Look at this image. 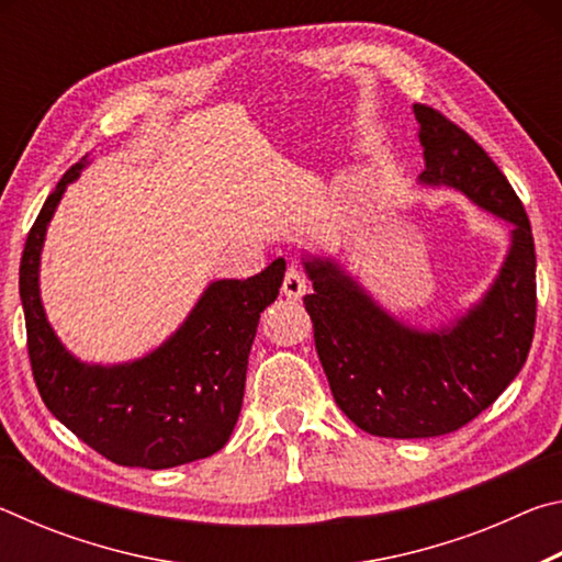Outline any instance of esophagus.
<instances>
[{
    "label": "esophagus",
    "instance_id": "esophagus-1",
    "mask_svg": "<svg viewBox=\"0 0 562 562\" xmlns=\"http://www.w3.org/2000/svg\"><path fill=\"white\" fill-rule=\"evenodd\" d=\"M304 292H307V278H304L297 265H290L282 280V294L290 300H300L304 297Z\"/></svg>",
    "mask_w": 562,
    "mask_h": 562
}]
</instances>
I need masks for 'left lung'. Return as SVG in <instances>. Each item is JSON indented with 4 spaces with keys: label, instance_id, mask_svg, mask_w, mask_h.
<instances>
[{
    "label": "left lung",
    "instance_id": "1",
    "mask_svg": "<svg viewBox=\"0 0 562 562\" xmlns=\"http://www.w3.org/2000/svg\"><path fill=\"white\" fill-rule=\"evenodd\" d=\"M414 116L426 164L418 183L461 190L513 231L481 302L441 329L404 325L335 260L302 258L315 288L304 310L335 402L361 431L386 439H429L473 422L518 376L536 331V245L520 198L443 113L414 103Z\"/></svg>",
    "mask_w": 562,
    "mask_h": 562
}]
</instances>
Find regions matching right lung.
Returning a JSON list of instances; mask_svg holds the SVG:
<instances>
[{"label":"right lung","mask_w":562,"mask_h":562,"mask_svg":"<svg viewBox=\"0 0 562 562\" xmlns=\"http://www.w3.org/2000/svg\"><path fill=\"white\" fill-rule=\"evenodd\" d=\"M89 158L66 170L46 198L19 265V297L36 389L71 434L119 465L173 469L221 451L237 424L247 357L260 312L278 300L284 260L247 280H215L183 325L150 355L126 364H87L46 319L40 262L46 227L66 186Z\"/></svg>","instance_id":"right-lung-1"}]
</instances>
